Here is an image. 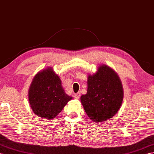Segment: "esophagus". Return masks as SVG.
<instances>
[{"mask_svg": "<svg viewBox=\"0 0 154 154\" xmlns=\"http://www.w3.org/2000/svg\"><path fill=\"white\" fill-rule=\"evenodd\" d=\"M80 96H81V93L80 92H77V94H75L74 95V97L75 98V99L77 100H79L80 98Z\"/></svg>", "mask_w": 154, "mask_h": 154, "instance_id": "1", "label": "esophagus"}]
</instances>
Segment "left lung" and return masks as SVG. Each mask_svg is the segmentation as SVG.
<instances>
[{
  "instance_id": "left-lung-1",
  "label": "left lung",
  "mask_w": 154,
  "mask_h": 154,
  "mask_svg": "<svg viewBox=\"0 0 154 154\" xmlns=\"http://www.w3.org/2000/svg\"><path fill=\"white\" fill-rule=\"evenodd\" d=\"M87 93L81 101L92 121L103 122L112 118L120 109L124 92L117 74L107 66H101L88 77Z\"/></svg>"
}]
</instances>
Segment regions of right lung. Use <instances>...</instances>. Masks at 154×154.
<instances>
[{
	"mask_svg": "<svg viewBox=\"0 0 154 154\" xmlns=\"http://www.w3.org/2000/svg\"><path fill=\"white\" fill-rule=\"evenodd\" d=\"M72 99L62 88L60 78L51 68L38 73L29 90V100L33 112L47 119H53Z\"/></svg>",
	"mask_w": 154,
	"mask_h": 154,
	"instance_id": "1",
	"label": "right lung"
}]
</instances>
